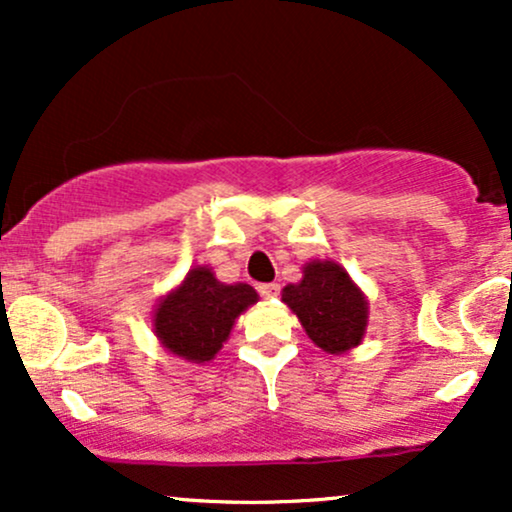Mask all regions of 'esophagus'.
<instances>
[{"label": "esophagus", "mask_w": 512, "mask_h": 512, "mask_svg": "<svg viewBox=\"0 0 512 512\" xmlns=\"http://www.w3.org/2000/svg\"><path fill=\"white\" fill-rule=\"evenodd\" d=\"M281 286L279 284H257V293H260L262 298H274L279 296Z\"/></svg>", "instance_id": "1"}]
</instances>
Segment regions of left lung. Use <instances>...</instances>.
Returning <instances> with one entry per match:
<instances>
[{
	"mask_svg": "<svg viewBox=\"0 0 512 512\" xmlns=\"http://www.w3.org/2000/svg\"><path fill=\"white\" fill-rule=\"evenodd\" d=\"M284 303L298 315L308 337L320 349L342 354L361 344L368 303L339 264H305L301 284H289L284 289Z\"/></svg>",
	"mask_w": 512,
	"mask_h": 512,
	"instance_id": "obj_1",
	"label": "left lung"
}]
</instances>
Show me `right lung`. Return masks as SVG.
Here are the masks:
<instances>
[{"label":"right lung","mask_w":512,"mask_h":512,"mask_svg":"<svg viewBox=\"0 0 512 512\" xmlns=\"http://www.w3.org/2000/svg\"><path fill=\"white\" fill-rule=\"evenodd\" d=\"M257 293L248 284H221L207 267L190 269L180 289L158 303L154 325L161 344L187 361H211L233 322Z\"/></svg>","instance_id":"obj_1"}]
</instances>
